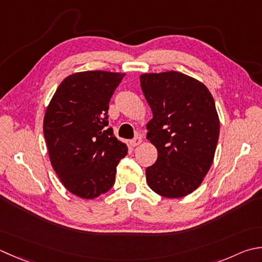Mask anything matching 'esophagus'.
<instances>
[{
	"instance_id": "34e87169",
	"label": "esophagus",
	"mask_w": 262,
	"mask_h": 262,
	"mask_svg": "<svg viewBox=\"0 0 262 262\" xmlns=\"http://www.w3.org/2000/svg\"><path fill=\"white\" fill-rule=\"evenodd\" d=\"M141 143H142V137H141V136H136V137L134 138V140L130 141V145L135 147V146L140 145Z\"/></svg>"
}]
</instances>
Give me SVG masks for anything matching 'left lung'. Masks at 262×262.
Instances as JSON below:
<instances>
[{
    "label": "left lung",
    "mask_w": 262,
    "mask_h": 262,
    "mask_svg": "<svg viewBox=\"0 0 262 262\" xmlns=\"http://www.w3.org/2000/svg\"><path fill=\"white\" fill-rule=\"evenodd\" d=\"M153 118L146 138L158 150L147 167L148 186L161 196H186L201 185L212 165L220 122L207 86L178 71L140 76Z\"/></svg>",
    "instance_id": "left-lung-1"
}]
</instances>
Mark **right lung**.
Here are the masks:
<instances>
[{
    "label": "right lung",
    "mask_w": 262,
    "mask_h": 262,
    "mask_svg": "<svg viewBox=\"0 0 262 262\" xmlns=\"http://www.w3.org/2000/svg\"><path fill=\"white\" fill-rule=\"evenodd\" d=\"M124 76L103 70L70 75L46 107L43 132L51 165L63 186L79 198L109 191L128 152L107 126L109 102Z\"/></svg>",
    "instance_id": "obj_1"
}]
</instances>
